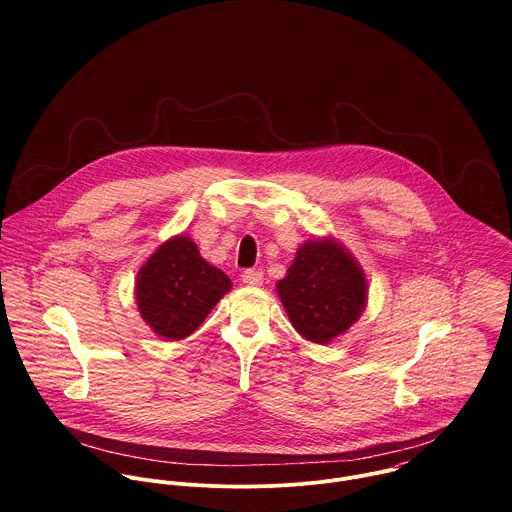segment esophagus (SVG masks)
I'll list each match as a JSON object with an SVG mask.
<instances>
[{
  "label": "esophagus",
  "instance_id": "1",
  "mask_svg": "<svg viewBox=\"0 0 512 512\" xmlns=\"http://www.w3.org/2000/svg\"><path fill=\"white\" fill-rule=\"evenodd\" d=\"M241 279H243V283H245V285L257 287V285H261V283H263V273H261L259 269H247V271H243Z\"/></svg>",
  "mask_w": 512,
  "mask_h": 512
}]
</instances>
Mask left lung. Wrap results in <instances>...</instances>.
Masks as SVG:
<instances>
[{
  "label": "left lung",
  "instance_id": "left-lung-1",
  "mask_svg": "<svg viewBox=\"0 0 512 512\" xmlns=\"http://www.w3.org/2000/svg\"><path fill=\"white\" fill-rule=\"evenodd\" d=\"M369 285L358 261L332 237L304 243L277 296L306 340L328 344L344 334L367 308Z\"/></svg>",
  "mask_w": 512,
  "mask_h": 512
}]
</instances>
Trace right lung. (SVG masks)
<instances>
[{
    "instance_id": "add662e5",
    "label": "right lung",
    "mask_w": 512,
    "mask_h": 512,
    "mask_svg": "<svg viewBox=\"0 0 512 512\" xmlns=\"http://www.w3.org/2000/svg\"><path fill=\"white\" fill-rule=\"evenodd\" d=\"M231 289L225 271L200 257L190 237L162 243L141 265L135 279L137 310L158 336H190Z\"/></svg>"
}]
</instances>
